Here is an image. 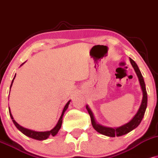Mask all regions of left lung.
Segmentation results:
<instances>
[{
    "label": "left lung",
    "instance_id": "left-lung-1",
    "mask_svg": "<svg viewBox=\"0 0 158 158\" xmlns=\"http://www.w3.org/2000/svg\"><path fill=\"white\" fill-rule=\"evenodd\" d=\"M130 60L131 66L134 68L135 72H136L137 75H138L139 81H140V84L141 86V89L143 90V100L141 102V104H140V108H139L138 112L135 114L134 118L131 119L129 123H127L125 125L122 126V127H118V128H109V127H105L103 126L100 125V124L97 123L94 120L93 114H92V111L90 110L89 108L88 107V106H86V109L88 111L89 114L90 118H91V121H92V127L98 132L101 133L102 135H104L106 136L109 137H115V136H122L127 133H129V131H132L133 129H135V128H137L139 126V124L140 123L141 120L143 118L144 114H145L146 106H147V92H146V85L145 82H144L143 77L141 72H140V69H139L138 65L136 64V63L131 58H129Z\"/></svg>",
    "mask_w": 158,
    "mask_h": 158
}]
</instances>
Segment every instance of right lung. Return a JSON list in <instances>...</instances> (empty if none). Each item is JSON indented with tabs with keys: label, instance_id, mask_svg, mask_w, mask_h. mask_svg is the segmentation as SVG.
<instances>
[{
	"label": "right lung",
	"instance_id": "obj_1",
	"mask_svg": "<svg viewBox=\"0 0 158 158\" xmlns=\"http://www.w3.org/2000/svg\"><path fill=\"white\" fill-rule=\"evenodd\" d=\"M22 65H23V64H22ZM15 77V75L14 78H13L12 81V83H11L10 89H11V86H12V85L13 81H14ZM69 103H70V101H68V103H66V106H64V110H63V112H62V114H61V116H60V119H59V120H58V122H57V125L55 126V127H54L53 129H52V130L48 131H35L29 130V129H25V128L22 127L21 126L19 125V124L15 122V120H14V118H13L12 114H11L10 109H9V114H10V117H11V118H12L13 123H14L15 126V127L18 128V130H20L22 133H23V134L25 135L26 136L29 137V138L35 139V140H46V139H47L49 136H55V135H56L57 133L58 132V131L60 130L61 125H62V122H63V116H64L65 111L67 109Z\"/></svg>",
	"mask_w": 158,
	"mask_h": 158
}]
</instances>
